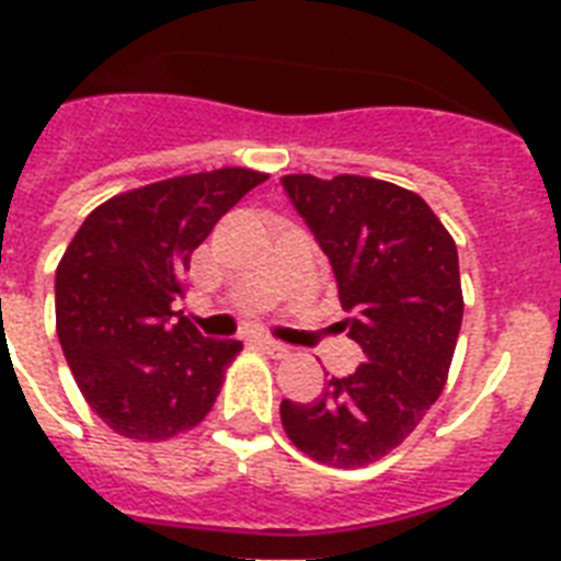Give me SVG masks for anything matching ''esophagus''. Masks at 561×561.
<instances>
[{"label": "esophagus", "mask_w": 561, "mask_h": 561, "mask_svg": "<svg viewBox=\"0 0 561 561\" xmlns=\"http://www.w3.org/2000/svg\"><path fill=\"white\" fill-rule=\"evenodd\" d=\"M255 343H259V350H262L264 355H271V358H288L290 355L288 346L279 341H273V337H259Z\"/></svg>", "instance_id": "obj_1"}]
</instances>
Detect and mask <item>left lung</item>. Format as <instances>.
<instances>
[{
  "mask_svg": "<svg viewBox=\"0 0 561 561\" xmlns=\"http://www.w3.org/2000/svg\"><path fill=\"white\" fill-rule=\"evenodd\" d=\"M282 183L332 262L350 337L367 355L314 401H282V427L311 460L360 469L404 443L448 381L462 323L457 244L416 192L387 180Z\"/></svg>",
  "mask_w": 561,
  "mask_h": 561,
  "instance_id": "left-lung-1",
  "label": "left lung"
}]
</instances>
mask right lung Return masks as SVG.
Wrapping results in <instances>:
<instances>
[{
	"mask_svg": "<svg viewBox=\"0 0 561 561\" xmlns=\"http://www.w3.org/2000/svg\"><path fill=\"white\" fill-rule=\"evenodd\" d=\"M267 174L215 169L130 188L87 215L57 264L55 320L66 364L118 436L162 443L197 427L238 341H209L171 308L192 253Z\"/></svg>",
	"mask_w": 561,
	"mask_h": 561,
	"instance_id": "right-lung-1",
	"label": "right lung"
}]
</instances>
